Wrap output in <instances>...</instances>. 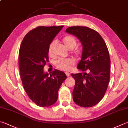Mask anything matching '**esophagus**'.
Wrapping results in <instances>:
<instances>
[{
	"label": "esophagus",
	"instance_id": "1",
	"mask_svg": "<svg viewBox=\"0 0 128 128\" xmlns=\"http://www.w3.org/2000/svg\"><path fill=\"white\" fill-rule=\"evenodd\" d=\"M65 74H66L67 76H70V74L68 72H65Z\"/></svg>",
	"mask_w": 128,
	"mask_h": 128
}]
</instances>
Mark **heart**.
Wrapping results in <instances>:
<instances>
[{
    "label": "heart",
    "instance_id": "b5f03b06",
    "mask_svg": "<svg viewBox=\"0 0 128 128\" xmlns=\"http://www.w3.org/2000/svg\"><path fill=\"white\" fill-rule=\"evenodd\" d=\"M62 42L67 48L69 50L74 49L77 44V40L75 37L71 35H66L62 38ZM54 42H52L50 43L48 47V54L51 56L53 54L54 48ZM82 50L81 48H77L74 50V54L77 57L80 56ZM75 61L73 58H60L56 62V66L58 68L62 70L68 71L70 70L72 67L74 66Z\"/></svg>",
    "mask_w": 128,
    "mask_h": 128
}]
</instances>
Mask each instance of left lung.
<instances>
[{
	"instance_id": "8db88e82",
	"label": "left lung",
	"mask_w": 128,
	"mask_h": 128,
	"mask_svg": "<svg viewBox=\"0 0 128 128\" xmlns=\"http://www.w3.org/2000/svg\"><path fill=\"white\" fill-rule=\"evenodd\" d=\"M66 31L76 36L83 46L82 58L78 68L85 72L83 74H71L75 80L72 92L73 100L80 106H94L104 96L109 85L110 76L109 50L102 36L92 29L73 26L66 29Z\"/></svg>"
}]
</instances>
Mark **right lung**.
<instances>
[{"instance_id":"right-lung-1","label":"right lung","mask_w":128,"mask_h":128,"mask_svg":"<svg viewBox=\"0 0 128 128\" xmlns=\"http://www.w3.org/2000/svg\"><path fill=\"white\" fill-rule=\"evenodd\" d=\"M63 26H39L24 37L19 51V67L22 85L36 105L48 107L57 102L58 91L67 76L54 70L50 76L43 68L49 61L48 47Z\"/></svg>"}]
</instances>
